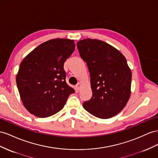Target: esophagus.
<instances>
[{"mask_svg": "<svg viewBox=\"0 0 158 158\" xmlns=\"http://www.w3.org/2000/svg\"><path fill=\"white\" fill-rule=\"evenodd\" d=\"M81 87H82V84H81L80 83H78L77 85H76V89H77L78 90H80V88H81Z\"/></svg>", "mask_w": 158, "mask_h": 158, "instance_id": "esophagus-1", "label": "esophagus"}]
</instances>
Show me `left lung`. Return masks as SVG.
<instances>
[{
    "instance_id": "obj_1",
    "label": "left lung",
    "mask_w": 158,
    "mask_h": 158,
    "mask_svg": "<svg viewBox=\"0 0 158 158\" xmlns=\"http://www.w3.org/2000/svg\"><path fill=\"white\" fill-rule=\"evenodd\" d=\"M81 58L90 74L92 98L83 107L97 118L108 119L125 107L131 94V72L125 56L100 40L86 38L77 42Z\"/></svg>"
}]
</instances>
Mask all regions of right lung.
Here are the masks:
<instances>
[{
	"label": "right lung",
	"instance_id": "obj_1",
	"mask_svg": "<svg viewBox=\"0 0 158 158\" xmlns=\"http://www.w3.org/2000/svg\"><path fill=\"white\" fill-rule=\"evenodd\" d=\"M73 40L56 38L43 42L20 64L16 82L23 104L38 118L52 116L75 91L66 82L64 64L73 53Z\"/></svg>",
	"mask_w": 158,
	"mask_h": 158
}]
</instances>
